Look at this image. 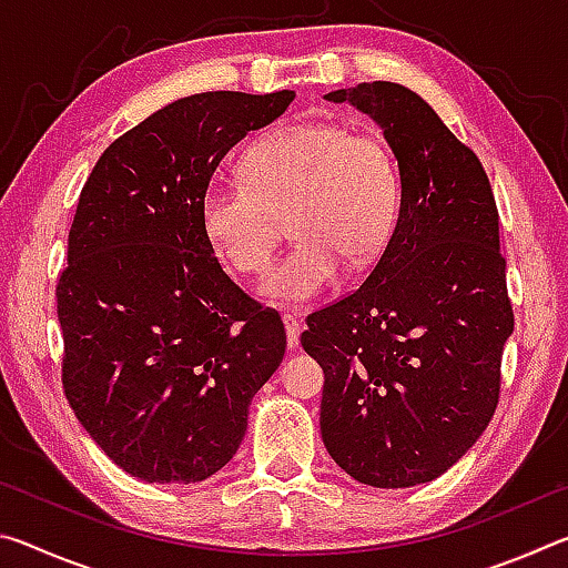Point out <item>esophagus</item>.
Instances as JSON below:
<instances>
[{
    "instance_id": "1",
    "label": "esophagus",
    "mask_w": 568,
    "mask_h": 568,
    "mask_svg": "<svg viewBox=\"0 0 568 568\" xmlns=\"http://www.w3.org/2000/svg\"><path fill=\"white\" fill-rule=\"evenodd\" d=\"M283 323H285V335H287V345L291 348H297V343H301V333H303V323L295 318V315H283Z\"/></svg>"
}]
</instances>
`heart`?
Segmentation results:
<instances>
[{
    "mask_svg": "<svg viewBox=\"0 0 568 568\" xmlns=\"http://www.w3.org/2000/svg\"><path fill=\"white\" fill-rule=\"evenodd\" d=\"M243 178L203 192L200 225L220 261L253 275L271 265L291 217L301 237L263 283L275 301H311L338 285L345 263L365 271L386 253L400 178L371 134L333 122L283 124L247 148Z\"/></svg>",
    "mask_w": 568,
    "mask_h": 568,
    "instance_id": "1",
    "label": "heart"
}]
</instances>
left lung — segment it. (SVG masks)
Returning <instances> with one entry per match:
<instances>
[{
  "instance_id": "obj_1",
  "label": "left lung",
  "mask_w": 568,
  "mask_h": 568,
  "mask_svg": "<svg viewBox=\"0 0 568 568\" xmlns=\"http://www.w3.org/2000/svg\"><path fill=\"white\" fill-rule=\"evenodd\" d=\"M376 120L400 172L386 253L358 291L305 318L325 373L321 434L361 484L438 478L484 434L514 331L498 207L476 152L396 82L325 94Z\"/></svg>"
}]
</instances>
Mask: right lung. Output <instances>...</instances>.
<instances>
[{"label":"right lung","mask_w":568,"mask_h":568,"mask_svg":"<svg viewBox=\"0 0 568 568\" xmlns=\"http://www.w3.org/2000/svg\"><path fill=\"white\" fill-rule=\"evenodd\" d=\"M295 92H203L102 152L57 281L62 390L104 454L148 484H195L235 456L285 325L220 267L200 197L227 150Z\"/></svg>","instance_id":"add662e5"}]
</instances>
